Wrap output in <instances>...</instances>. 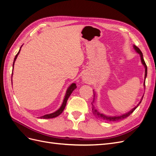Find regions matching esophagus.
Instances as JSON below:
<instances>
[{
  "label": "esophagus",
  "instance_id": "1",
  "mask_svg": "<svg viewBox=\"0 0 156 156\" xmlns=\"http://www.w3.org/2000/svg\"><path fill=\"white\" fill-rule=\"evenodd\" d=\"M83 80H84V81H87V78H86V77L83 76Z\"/></svg>",
  "mask_w": 156,
  "mask_h": 156
}]
</instances>
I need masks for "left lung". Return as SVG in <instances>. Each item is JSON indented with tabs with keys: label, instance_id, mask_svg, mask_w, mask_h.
I'll use <instances>...</instances> for the list:
<instances>
[{
	"label": "left lung",
	"instance_id": "obj_1",
	"mask_svg": "<svg viewBox=\"0 0 156 156\" xmlns=\"http://www.w3.org/2000/svg\"><path fill=\"white\" fill-rule=\"evenodd\" d=\"M133 47H134V49L136 50V51L137 52V53L140 55L141 62H142L144 66V67H145V77H144V78L146 79V75H147V66H146V63H145V62H144V58H143V53H142V52H141V51L140 50V49L138 48V47H136V45H133ZM144 86L145 87V79H144ZM95 98H96V92H94L93 101L91 103H92V112H93V114L94 115V116H95L96 117H97L98 119H100V120H102L108 121V122H119V121H120V120H122L125 119L126 118H127V116H129L131 114V113L133 112L136 109V107H137L139 105V104L140 103L141 101H142L143 98V97L142 99H141L140 101L139 102V104H138L137 105H136L135 108H133V109L131 110L129 112L126 113V114L122 115H121V116H105V115L101 114V113H100V112H99L97 111L96 108H95V107H94V103H95V101H96Z\"/></svg>",
	"mask_w": 156,
	"mask_h": 156
}]
</instances>
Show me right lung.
Masks as SVG:
<instances>
[{
    "instance_id": "add662e5",
    "label": "right lung",
    "mask_w": 156,
    "mask_h": 156,
    "mask_svg": "<svg viewBox=\"0 0 156 156\" xmlns=\"http://www.w3.org/2000/svg\"><path fill=\"white\" fill-rule=\"evenodd\" d=\"M22 47V46H21ZM20 50H21V49H20V51H19V52L17 53V54L16 55V56H15V58H14V60H13V65H14V62H15V61H16V58H17V56H18V55H19V53H20ZM12 75H13V73H12ZM77 88V86H76V84H75V83H72V84H71V85L69 86V87L68 88V90H67V91H66V95H65V98H64V101H63V103H62V106L60 107V108H59L58 110H57L56 111V112H53V113H51V114H49V115H44V116H41L40 117V119H53V118H55V117H56V116H58V115H60L61 113L62 112V111H64V108H65V107H66V103H67V101H68V98L69 97V96L71 95V94L72 93V92L74 90Z\"/></svg>"
}]
</instances>
